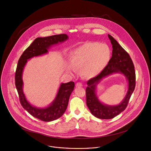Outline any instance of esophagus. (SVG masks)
<instances>
[{
  "instance_id": "esophagus-1",
  "label": "esophagus",
  "mask_w": 151,
  "mask_h": 151,
  "mask_svg": "<svg viewBox=\"0 0 151 151\" xmlns=\"http://www.w3.org/2000/svg\"><path fill=\"white\" fill-rule=\"evenodd\" d=\"M76 87H81V86H82V83L81 82H78L76 84Z\"/></svg>"
}]
</instances>
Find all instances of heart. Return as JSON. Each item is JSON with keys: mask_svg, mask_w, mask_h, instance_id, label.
I'll list each match as a JSON object with an SVG mask.
<instances>
[{"mask_svg": "<svg viewBox=\"0 0 151 151\" xmlns=\"http://www.w3.org/2000/svg\"><path fill=\"white\" fill-rule=\"evenodd\" d=\"M111 57V50L106 43L87 42L74 49L70 55L71 65L81 68V73L86 78L99 75L107 66ZM67 70L73 72L71 66Z\"/></svg>", "mask_w": 151, "mask_h": 151, "instance_id": "heart-1", "label": "heart"}]
</instances>
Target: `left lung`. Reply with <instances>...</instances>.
Here are the masks:
<instances>
[{"mask_svg": "<svg viewBox=\"0 0 151 151\" xmlns=\"http://www.w3.org/2000/svg\"><path fill=\"white\" fill-rule=\"evenodd\" d=\"M108 37L112 45V58L99 75L88 81L86 89L87 106L93 115L102 119L114 118L126 109L136 83L135 67L130 56L112 36L108 35ZM115 73H122L126 77L129 82V90L120 104L115 106H107L98 99L96 95V86L102 78Z\"/></svg>", "mask_w": 151, "mask_h": 151, "instance_id": "8db88e82", "label": "left lung"}]
</instances>
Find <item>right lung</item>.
Returning <instances> with one entry per match:
<instances>
[{"instance_id": "right-lung-1", "label": "right lung", "mask_w": 151, "mask_h": 151, "mask_svg": "<svg viewBox=\"0 0 151 151\" xmlns=\"http://www.w3.org/2000/svg\"><path fill=\"white\" fill-rule=\"evenodd\" d=\"M68 39L66 34L53 35L45 37H37L23 52L20 57L15 73V85L20 102L22 107L33 117L44 122H50L59 118L65 112L71 93L75 87L73 82L61 83L57 95L52 103L47 107L38 108L31 105L26 100L23 92V82L22 73L27 60L46 54L53 45L62 43Z\"/></svg>"}]
</instances>
